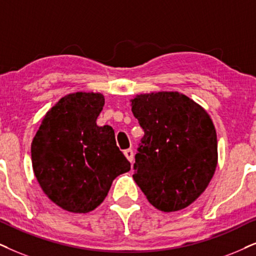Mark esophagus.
Instances as JSON below:
<instances>
[{"mask_svg": "<svg viewBox=\"0 0 256 256\" xmlns=\"http://www.w3.org/2000/svg\"><path fill=\"white\" fill-rule=\"evenodd\" d=\"M124 154H125V157L128 158V160L132 163V160H134V150H131V148H128V150L124 151Z\"/></svg>", "mask_w": 256, "mask_h": 256, "instance_id": "esophagus-1", "label": "esophagus"}]
</instances>
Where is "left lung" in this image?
<instances>
[{
  "label": "left lung",
  "instance_id": "obj_1",
  "mask_svg": "<svg viewBox=\"0 0 256 256\" xmlns=\"http://www.w3.org/2000/svg\"><path fill=\"white\" fill-rule=\"evenodd\" d=\"M131 106L145 132L136 154L134 182L158 210L186 208L206 189L218 166L214 122L180 92L137 94Z\"/></svg>",
  "mask_w": 256,
  "mask_h": 256
}]
</instances>
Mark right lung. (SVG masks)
<instances>
[{"label": "right lung", "mask_w": 256, "mask_h": 256, "mask_svg": "<svg viewBox=\"0 0 256 256\" xmlns=\"http://www.w3.org/2000/svg\"><path fill=\"white\" fill-rule=\"evenodd\" d=\"M102 93L76 92L44 114L32 142V164L41 189L70 212H92L108 196L113 180L131 169L111 126H98Z\"/></svg>", "instance_id": "obj_1"}]
</instances>
